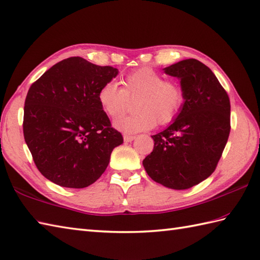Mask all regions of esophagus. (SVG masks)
Masks as SVG:
<instances>
[{
    "mask_svg": "<svg viewBox=\"0 0 260 260\" xmlns=\"http://www.w3.org/2000/svg\"><path fill=\"white\" fill-rule=\"evenodd\" d=\"M135 140V136H132V135H124V142L128 143V142H132Z\"/></svg>",
    "mask_w": 260,
    "mask_h": 260,
    "instance_id": "obj_1",
    "label": "esophagus"
}]
</instances>
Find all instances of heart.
I'll return each mask as SVG.
<instances>
[{"label": "heart", "instance_id": "obj_1", "mask_svg": "<svg viewBox=\"0 0 260 260\" xmlns=\"http://www.w3.org/2000/svg\"><path fill=\"white\" fill-rule=\"evenodd\" d=\"M123 86L110 80L99 88L97 98L102 109L110 118L123 115L129 99H136L137 113L115 120L116 128L127 134L153 128L158 124L172 121L185 102V90L181 82L165 80V77L152 68H141L125 77Z\"/></svg>", "mask_w": 260, "mask_h": 260}]
</instances>
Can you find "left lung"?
<instances>
[{"mask_svg": "<svg viewBox=\"0 0 260 260\" xmlns=\"http://www.w3.org/2000/svg\"><path fill=\"white\" fill-rule=\"evenodd\" d=\"M185 90L181 112L153 135V152L143 165L148 176L170 189H190L217 168L230 133V101L211 69L197 59L164 68Z\"/></svg>", "mask_w": 260, "mask_h": 260, "instance_id": "obj_1", "label": "left lung"}]
</instances>
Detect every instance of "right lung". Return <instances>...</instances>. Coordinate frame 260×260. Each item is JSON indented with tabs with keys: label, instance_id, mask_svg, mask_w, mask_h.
Returning a JSON list of instances; mask_svg holds the SVG:
<instances>
[{
	"label": "right lung",
	"instance_id": "1",
	"mask_svg": "<svg viewBox=\"0 0 260 260\" xmlns=\"http://www.w3.org/2000/svg\"><path fill=\"white\" fill-rule=\"evenodd\" d=\"M117 75L110 66L71 57L31 85L24 103V140L38 170L53 183L71 189L92 184L123 143L97 98L99 88Z\"/></svg>",
	"mask_w": 260,
	"mask_h": 260
}]
</instances>
